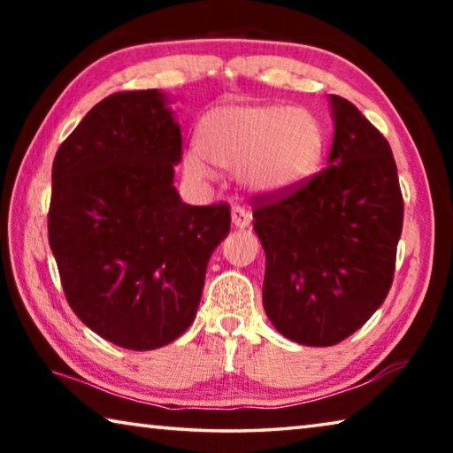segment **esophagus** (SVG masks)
Here are the masks:
<instances>
[{
  "label": "esophagus",
  "instance_id": "34e87169",
  "mask_svg": "<svg viewBox=\"0 0 453 453\" xmlns=\"http://www.w3.org/2000/svg\"><path fill=\"white\" fill-rule=\"evenodd\" d=\"M250 221H251V213L250 211H245L242 208H234L232 210V226L235 229H245V227L250 226Z\"/></svg>",
  "mask_w": 453,
  "mask_h": 453
}]
</instances>
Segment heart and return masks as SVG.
I'll list each match as a JSON object with an SVG mask.
<instances>
[{"instance_id": "heart-1", "label": "heart", "mask_w": 453, "mask_h": 453, "mask_svg": "<svg viewBox=\"0 0 453 453\" xmlns=\"http://www.w3.org/2000/svg\"><path fill=\"white\" fill-rule=\"evenodd\" d=\"M326 156L321 121L308 110L278 104H224L199 119L196 148L183 170L196 181H210L217 167L235 170L243 191L280 197L303 188Z\"/></svg>"}]
</instances>
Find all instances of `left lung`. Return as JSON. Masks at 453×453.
<instances>
[{
  "label": "left lung",
  "instance_id": "1",
  "mask_svg": "<svg viewBox=\"0 0 453 453\" xmlns=\"http://www.w3.org/2000/svg\"><path fill=\"white\" fill-rule=\"evenodd\" d=\"M327 102L326 170L288 197H259L254 210L265 251L264 310L283 337L313 348L343 342L386 300L403 224L388 140L348 99Z\"/></svg>",
  "mask_w": 453,
  "mask_h": 453
}]
</instances>
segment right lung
Masks as SVG:
<instances>
[{"mask_svg":"<svg viewBox=\"0 0 453 453\" xmlns=\"http://www.w3.org/2000/svg\"><path fill=\"white\" fill-rule=\"evenodd\" d=\"M159 89L91 107L51 167L50 248L83 324L119 348H164L194 324L229 208L188 205L173 186L181 132Z\"/></svg>","mask_w":453,"mask_h":453,"instance_id":"obj_1","label":"right lung"}]
</instances>
